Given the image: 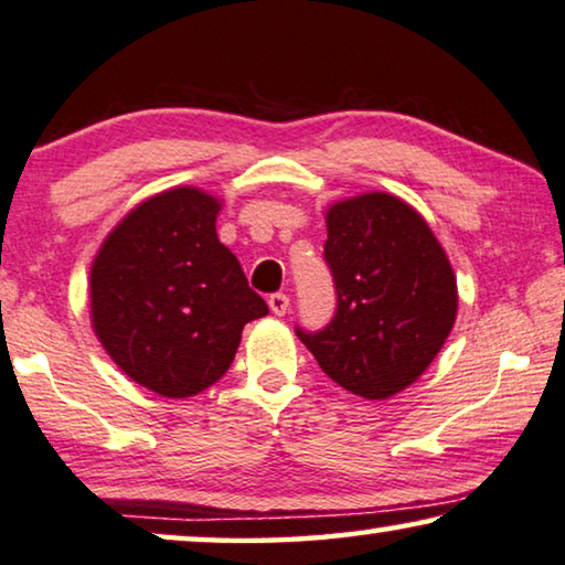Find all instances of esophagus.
<instances>
[{
	"label": "esophagus",
	"instance_id": "1",
	"mask_svg": "<svg viewBox=\"0 0 565 565\" xmlns=\"http://www.w3.org/2000/svg\"><path fill=\"white\" fill-rule=\"evenodd\" d=\"M267 306H270L275 316H285V312L290 310V298L285 292H273L270 298H267Z\"/></svg>",
	"mask_w": 565,
	"mask_h": 565
}]
</instances>
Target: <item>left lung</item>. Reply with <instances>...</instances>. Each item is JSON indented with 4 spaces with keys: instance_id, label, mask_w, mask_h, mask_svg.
Here are the masks:
<instances>
[{
    "instance_id": "8db88e82",
    "label": "left lung",
    "mask_w": 565,
    "mask_h": 565,
    "mask_svg": "<svg viewBox=\"0 0 565 565\" xmlns=\"http://www.w3.org/2000/svg\"><path fill=\"white\" fill-rule=\"evenodd\" d=\"M335 316L295 333L338 386L388 398L427 371L457 318V277L424 216L373 192L326 212Z\"/></svg>"
}]
</instances>
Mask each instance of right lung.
I'll list each match as a JSON object with an SVG mask.
<instances>
[{"label":"right lung","instance_id":"add662e5","mask_svg":"<svg viewBox=\"0 0 565 565\" xmlns=\"http://www.w3.org/2000/svg\"><path fill=\"white\" fill-rule=\"evenodd\" d=\"M222 204L177 186L113 230L90 267L95 335L118 369L159 396L186 398L227 373L242 328L267 316L216 237Z\"/></svg>","mask_w":565,"mask_h":565}]
</instances>
